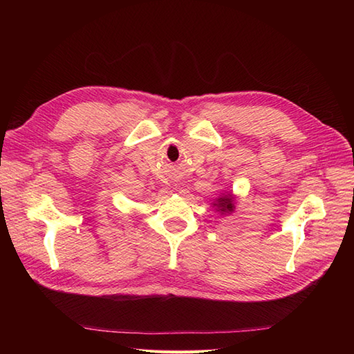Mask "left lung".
<instances>
[{"instance_id": "left-lung-1", "label": "left lung", "mask_w": 354, "mask_h": 354, "mask_svg": "<svg viewBox=\"0 0 354 354\" xmlns=\"http://www.w3.org/2000/svg\"><path fill=\"white\" fill-rule=\"evenodd\" d=\"M217 201H219V204H217V207H219L222 212H227V209H228V212H232V207H234V205H232L231 194H230V196H223V198L217 199Z\"/></svg>"}]
</instances>
